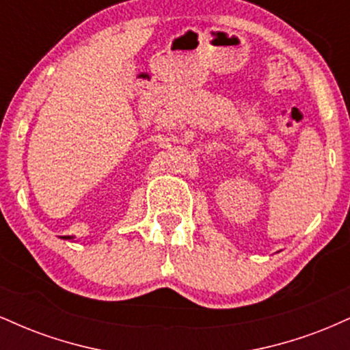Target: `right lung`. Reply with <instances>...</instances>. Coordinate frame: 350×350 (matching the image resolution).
I'll list each match as a JSON object with an SVG mask.
<instances>
[{"instance_id": "1", "label": "right lung", "mask_w": 350, "mask_h": 350, "mask_svg": "<svg viewBox=\"0 0 350 350\" xmlns=\"http://www.w3.org/2000/svg\"><path fill=\"white\" fill-rule=\"evenodd\" d=\"M62 239H66V240H70V239H72V237H69V235H67V237H62Z\"/></svg>"}]
</instances>
